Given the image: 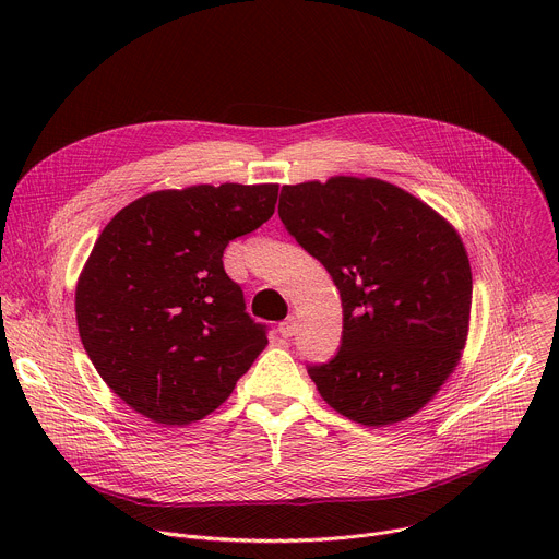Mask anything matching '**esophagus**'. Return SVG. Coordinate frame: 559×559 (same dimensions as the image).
<instances>
[{"label":"esophagus","mask_w":559,"mask_h":559,"mask_svg":"<svg viewBox=\"0 0 559 559\" xmlns=\"http://www.w3.org/2000/svg\"><path fill=\"white\" fill-rule=\"evenodd\" d=\"M278 334L283 336V338H292L294 334H296V318L292 316V318H287L285 323H281L278 325Z\"/></svg>","instance_id":"esophagus-1"}]
</instances>
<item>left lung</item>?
Returning <instances> with one entry per match:
<instances>
[{
    "mask_svg": "<svg viewBox=\"0 0 559 559\" xmlns=\"http://www.w3.org/2000/svg\"><path fill=\"white\" fill-rule=\"evenodd\" d=\"M278 216L330 272L343 300V343L309 365L341 416L386 427L418 414L462 358L471 265L455 227L380 179L283 186Z\"/></svg>",
    "mask_w": 559,
    "mask_h": 559,
    "instance_id": "8db88e82",
    "label": "left lung"
}]
</instances>
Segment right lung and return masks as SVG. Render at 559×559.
I'll return each instance as SVG.
<instances>
[{
	"label": "right lung",
	"mask_w": 559,
	"mask_h": 559,
	"mask_svg": "<svg viewBox=\"0 0 559 559\" xmlns=\"http://www.w3.org/2000/svg\"><path fill=\"white\" fill-rule=\"evenodd\" d=\"M276 197V183L158 190L99 234L76 281V328L104 382L136 414L197 423L265 349V325L246 311L223 252L274 214Z\"/></svg>",
	"instance_id": "1"
}]
</instances>
